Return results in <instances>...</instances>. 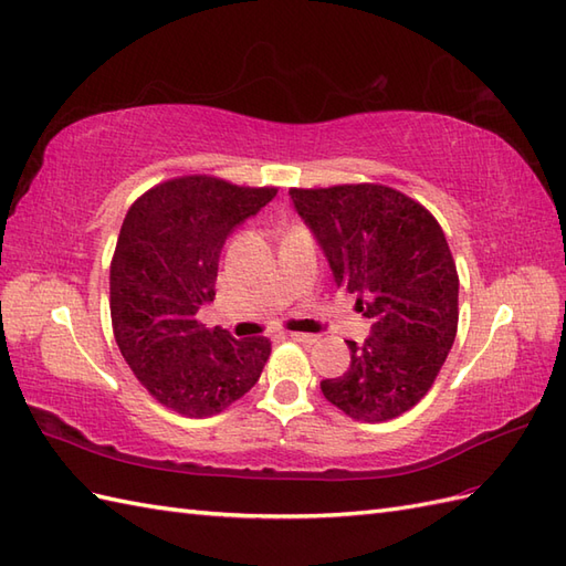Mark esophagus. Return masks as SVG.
Segmentation results:
<instances>
[{
  "mask_svg": "<svg viewBox=\"0 0 566 566\" xmlns=\"http://www.w3.org/2000/svg\"><path fill=\"white\" fill-rule=\"evenodd\" d=\"M291 338L297 340V343H314L316 340L314 334H297V331H295V334H291Z\"/></svg>",
  "mask_w": 566,
  "mask_h": 566,
  "instance_id": "esophagus-1",
  "label": "esophagus"
}]
</instances>
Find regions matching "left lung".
<instances>
[{"label":"left lung","mask_w":566,"mask_h":566,"mask_svg":"<svg viewBox=\"0 0 566 566\" xmlns=\"http://www.w3.org/2000/svg\"><path fill=\"white\" fill-rule=\"evenodd\" d=\"M336 285L371 322L350 367L322 391L353 420L403 416L432 389L459 326V273L437 218L384 185L291 189Z\"/></svg>","instance_id":"left-lung-1"}]
</instances>
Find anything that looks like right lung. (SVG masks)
Wrapping results in <instances>:
<instances>
[{
  "label": "right lung",
  "mask_w": 566,
  "mask_h": 566,
  "mask_svg": "<svg viewBox=\"0 0 566 566\" xmlns=\"http://www.w3.org/2000/svg\"><path fill=\"white\" fill-rule=\"evenodd\" d=\"M275 187H238L211 175L148 189L124 216L109 264V314L119 353L158 403L209 418L250 391L271 340L206 328L199 310L216 297L220 250Z\"/></svg>",
  "instance_id": "right-lung-1"
}]
</instances>
